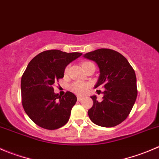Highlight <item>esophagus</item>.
Masks as SVG:
<instances>
[{
	"label": "esophagus",
	"instance_id": "obj_1",
	"mask_svg": "<svg viewBox=\"0 0 159 159\" xmlns=\"http://www.w3.org/2000/svg\"><path fill=\"white\" fill-rule=\"evenodd\" d=\"M83 99V97L82 96H79V95H78V101H81V100Z\"/></svg>",
	"mask_w": 159,
	"mask_h": 159
}]
</instances>
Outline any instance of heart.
<instances>
[{
  "label": "heart",
  "instance_id": "heart-1",
  "mask_svg": "<svg viewBox=\"0 0 159 159\" xmlns=\"http://www.w3.org/2000/svg\"><path fill=\"white\" fill-rule=\"evenodd\" d=\"M89 62H84L83 64H88ZM82 64V65H83ZM67 70V68L66 69V71ZM89 84L85 82H81V81H77V82L74 83L71 86V89L74 92H75L76 94L78 95H84L86 92H88V89H89Z\"/></svg>",
  "mask_w": 159,
  "mask_h": 159
}]
</instances>
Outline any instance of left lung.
Returning a JSON list of instances; mask_svg holds the SVG:
<instances>
[{
	"label": "left lung",
	"mask_w": 159,
	"mask_h": 159,
	"mask_svg": "<svg viewBox=\"0 0 159 159\" xmlns=\"http://www.w3.org/2000/svg\"><path fill=\"white\" fill-rule=\"evenodd\" d=\"M94 61L99 69V77L95 89L102 84L105 88L102 100L91 96L93 106L88 114L96 125L112 127L125 120L135 101L137 78L128 61L118 52L109 49H98L83 55Z\"/></svg>",
	"instance_id": "left-lung-1"
}]
</instances>
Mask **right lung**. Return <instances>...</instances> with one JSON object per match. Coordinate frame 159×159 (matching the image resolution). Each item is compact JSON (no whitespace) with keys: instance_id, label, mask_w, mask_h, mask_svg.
<instances>
[{"instance_id":"right-lung-1","label":"right lung","mask_w":159,"mask_h":159,"mask_svg":"<svg viewBox=\"0 0 159 159\" xmlns=\"http://www.w3.org/2000/svg\"><path fill=\"white\" fill-rule=\"evenodd\" d=\"M81 55L78 52L47 50L28 64L21 81L22 106L29 118L40 127L56 130L69 120L76 95L67 92L61 96L55 93L52 85L64 78L66 67Z\"/></svg>"}]
</instances>
